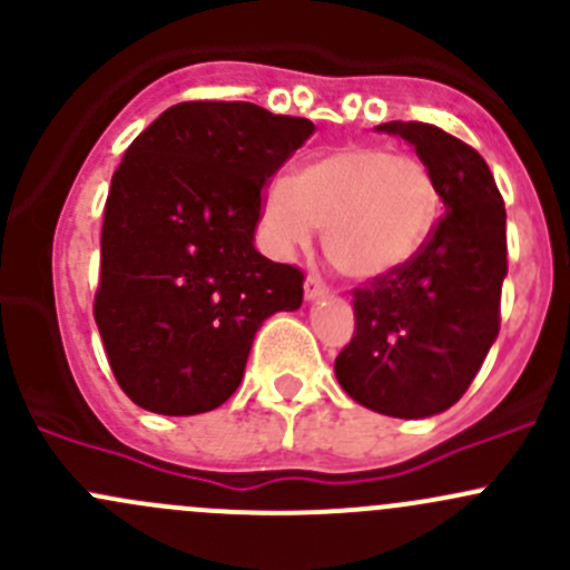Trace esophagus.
<instances>
[{"instance_id": "obj_1", "label": "esophagus", "mask_w": 570, "mask_h": 570, "mask_svg": "<svg viewBox=\"0 0 570 570\" xmlns=\"http://www.w3.org/2000/svg\"><path fill=\"white\" fill-rule=\"evenodd\" d=\"M327 295V284L320 278L317 273H308L306 278V297L308 301H317V297H325Z\"/></svg>"}]
</instances>
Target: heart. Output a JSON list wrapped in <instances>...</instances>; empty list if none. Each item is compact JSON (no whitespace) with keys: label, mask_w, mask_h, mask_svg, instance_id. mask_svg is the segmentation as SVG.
Listing matches in <instances>:
<instances>
[{"label":"heart","mask_w":570,"mask_h":570,"mask_svg":"<svg viewBox=\"0 0 570 570\" xmlns=\"http://www.w3.org/2000/svg\"><path fill=\"white\" fill-rule=\"evenodd\" d=\"M439 217V187L422 159L383 146L322 151L264 189L262 226L278 250L301 248L322 228L327 262L372 278L407 262Z\"/></svg>","instance_id":"obj_1"}]
</instances>
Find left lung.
Segmentation results:
<instances>
[{"instance_id": "8db88e82", "label": "left lung", "mask_w": 570, "mask_h": 570, "mask_svg": "<svg viewBox=\"0 0 570 570\" xmlns=\"http://www.w3.org/2000/svg\"><path fill=\"white\" fill-rule=\"evenodd\" d=\"M377 129L416 148L446 212L407 262L355 286V333L333 366L344 392L364 407L424 419L461 400L499 336L504 200L469 142L422 120Z\"/></svg>"}]
</instances>
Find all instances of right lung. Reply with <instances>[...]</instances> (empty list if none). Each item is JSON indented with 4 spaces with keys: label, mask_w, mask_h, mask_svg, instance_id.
I'll return each mask as SVG.
<instances>
[{
    "label": "right lung",
    "mask_w": 570,
    "mask_h": 570,
    "mask_svg": "<svg viewBox=\"0 0 570 570\" xmlns=\"http://www.w3.org/2000/svg\"><path fill=\"white\" fill-rule=\"evenodd\" d=\"M314 135L250 101H181L135 137L112 174L94 301L115 381L165 416L237 392L253 336L303 303L295 264L253 248L264 184Z\"/></svg>",
    "instance_id": "obj_1"
}]
</instances>
